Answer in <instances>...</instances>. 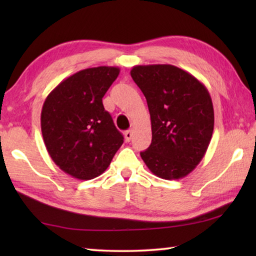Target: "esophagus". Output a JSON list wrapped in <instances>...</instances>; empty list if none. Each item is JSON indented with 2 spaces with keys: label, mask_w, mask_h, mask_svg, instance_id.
Listing matches in <instances>:
<instances>
[{
  "label": "esophagus",
  "mask_w": 256,
  "mask_h": 256,
  "mask_svg": "<svg viewBox=\"0 0 256 256\" xmlns=\"http://www.w3.org/2000/svg\"><path fill=\"white\" fill-rule=\"evenodd\" d=\"M124 136H125V140H126L128 142L131 141V138L133 136V131H132V130H128V131H125Z\"/></svg>",
  "instance_id": "1"
}]
</instances>
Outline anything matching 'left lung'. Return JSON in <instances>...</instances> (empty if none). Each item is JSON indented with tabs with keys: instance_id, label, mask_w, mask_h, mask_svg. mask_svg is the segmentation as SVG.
Returning a JSON list of instances; mask_svg holds the SVG:
<instances>
[{
	"instance_id": "obj_1",
	"label": "left lung",
	"mask_w": 256,
	"mask_h": 256,
	"mask_svg": "<svg viewBox=\"0 0 256 256\" xmlns=\"http://www.w3.org/2000/svg\"><path fill=\"white\" fill-rule=\"evenodd\" d=\"M131 76L146 99L152 131L141 158L160 178H183L200 164L211 141L214 112L209 92L170 64L136 66Z\"/></svg>"
}]
</instances>
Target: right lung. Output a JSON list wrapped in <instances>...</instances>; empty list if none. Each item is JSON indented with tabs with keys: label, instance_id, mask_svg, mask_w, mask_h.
Listing matches in <instances>:
<instances>
[{
	"label": "right lung",
	"instance_id": "obj_1",
	"mask_svg": "<svg viewBox=\"0 0 256 256\" xmlns=\"http://www.w3.org/2000/svg\"><path fill=\"white\" fill-rule=\"evenodd\" d=\"M118 74L116 66L86 68L63 80L45 99L40 125L46 149L74 178L102 174L123 144L122 133L102 105Z\"/></svg>",
	"mask_w": 256,
	"mask_h": 256
}]
</instances>
